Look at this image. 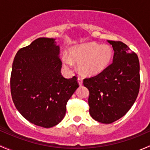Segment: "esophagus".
<instances>
[{"instance_id":"obj_1","label":"esophagus","mask_w":150,"mask_h":150,"mask_svg":"<svg viewBox=\"0 0 150 150\" xmlns=\"http://www.w3.org/2000/svg\"><path fill=\"white\" fill-rule=\"evenodd\" d=\"M78 83H79L80 86H82L83 85V79L81 78H78Z\"/></svg>"}]
</instances>
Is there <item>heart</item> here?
I'll return each mask as SVG.
<instances>
[{
    "label": "heart",
    "mask_w": 150,
    "mask_h": 150,
    "mask_svg": "<svg viewBox=\"0 0 150 150\" xmlns=\"http://www.w3.org/2000/svg\"><path fill=\"white\" fill-rule=\"evenodd\" d=\"M112 48L109 45L99 46L95 42H88L78 45L69 51V59L63 58L64 65L69 67L72 61L78 62V69L83 75L96 76L102 73L111 64L113 58Z\"/></svg>",
    "instance_id": "heart-1"
}]
</instances>
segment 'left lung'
<instances>
[{
  "instance_id": "obj_1",
  "label": "left lung",
  "mask_w": 150,
  "mask_h": 150,
  "mask_svg": "<svg viewBox=\"0 0 150 150\" xmlns=\"http://www.w3.org/2000/svg\"><path fill=\"white\" fill-rule=\"evenodd\" d=\"M107 41L115 51L112 63L102 73L83 80V85L89 91L91 116L106 124L116 121L128 112L140 87L137 54L121 41Z\"/></svg>"
}]
</instances>
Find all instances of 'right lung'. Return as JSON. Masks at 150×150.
Wrapping results in <instances>:
<instances>
[{
  "label": "right lung",
  "mask_w": 150,
  "mask_h": 150,
  "mask_svg": "<svg viewBox=\"0 0 150 150\" xmlns=\"http://www.w3.org/2000/svg\"><path fill=\"white\" fill-rule=\"evenodd\" d=\"M59 46L55 39L39 38L16 53L11 74L15 107L29 122L43 128L64 118L67 102L79 87L77 77L62 75Z\"/></svg>",
  "instance_id": "right-lung-1"
}]
</instances>
